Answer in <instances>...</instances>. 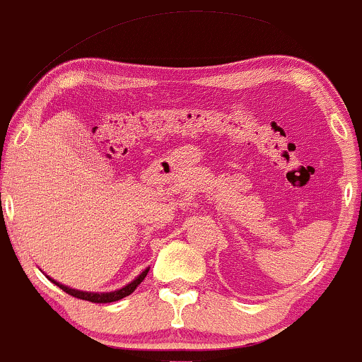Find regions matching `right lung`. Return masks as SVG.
I'll list each match as a JSON object with an SVG mask.
<instances>
[{"label": "right lung", "instance_id": "right-lung-1", "mask_svg": "<svg viewBox=\"0 0 362 362\" xmlns=\"http://www.w3.org/2000/svg\"><path fill=\"white\" fill-rule=\"evenodd\" d=\"M146 275H148V268L143 272V274L139 275V277L136 279V281H132V282H130V284H127L125 288L118 289V291H113V293H83V291H78V289L66 288V286L59 284V282L52 281V279H50V281L54 282L55 286H59V288H61L62 291H66V293L71 294V296H74V298H80V300L92 301V303H111V301H118V300H122V298H125V296H129V294H132L137 289V286H139L141 282L144 281V277H146Z\"/></svg>", "mask_w": 362, "mask_h": 362}]
</instances>
